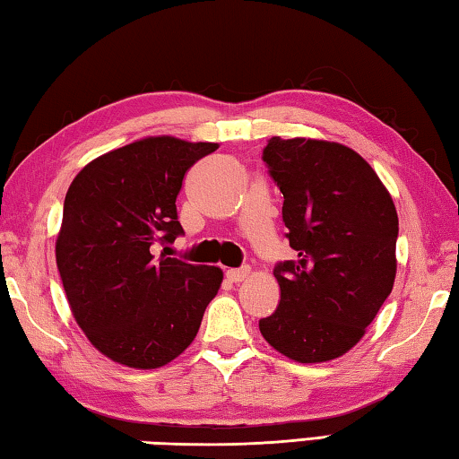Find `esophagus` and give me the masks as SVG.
I'll return each instance as SVG.
<instances>
[{
	"mask_svg": "<svg viewBox=\"0 0 459 459\" xmlns=\"http://www.w3.org/2000/svg\"><path fill=\"white\" fill-rule=\"evenodd\" d=\"M247 274H250V268L244 266V268H231L225 272V278L230 280V282H242V280L247 278Z\"/></svg>",
	"mask_w": 459,
	"mask_h": 459,
	"instance_id": "34e87169",
	"label": "esophagus"
}]
</instances>
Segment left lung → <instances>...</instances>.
<instances>
[{
  "mask_svg": "<svg viewBox=\"0 0 459 459\" xmlns=\"http://www.w3.org/2000/svg\"><path fill=\"white\" fill-rule=\"evenodd\" d=\"M262 159L299 258L274 268L280 304L260 333L288 359L325 363L363 339L393 290L397 209L373 167L341 143L272 136Z\"/></svg>",
  "mask_w": 459,
  "mask_h": 459,
  "instance_id": "obj_1",
  "label": "left lung"
}]
</instances>
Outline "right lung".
Wrapping results in <instances>:
<instances>
[{"label": "right lung", "mask_w": 459, "mask_h": 459, "mask_svg": "<svg viewBox=\"0 0 459 459\" xmlns=\"http://www.w3.org/2000/svg\"><path fill=\"white\" fill-rule=\"evenodd\" d=\"M217 143L147 136L104 152L68 187L56 264L78 326L118 365L159 368L189 347L223 280L215 266L155 258L183 234V177Z\"/></svg>", "instance_id": "1"}]
</instances>
